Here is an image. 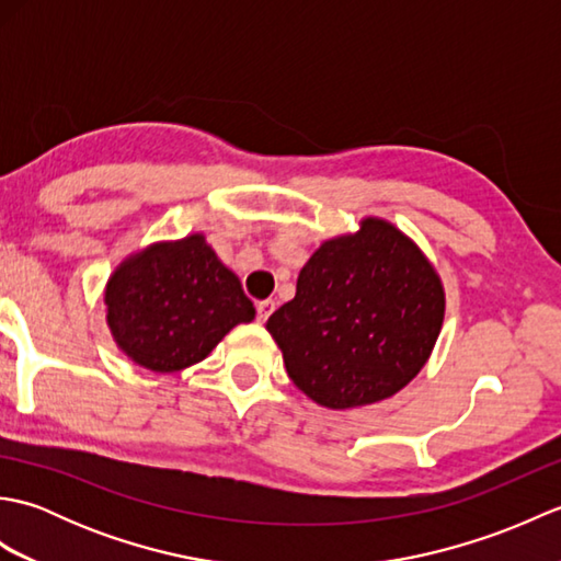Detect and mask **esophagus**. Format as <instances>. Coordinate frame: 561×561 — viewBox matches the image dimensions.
I'll return each mask as SVG.
<instances>
[{"instance_id": "esophagus-1", "label": "esophagus", "mask_w": 561, "mask_h": 561, "mask_svg": "<svg viewBox=\"0 0 561 561\" xmlns=\"http://www.w3.org/2000/svg\"><path fill=\"white\" fill-rule=\"evenodd\" d=\"M274 308H277V304H274L272 299L257 304V320H260V323H265V320L274 313Z\"/></svg>"}]
</instances>
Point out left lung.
I'll use <instances>...</instances> for the list:
<instances>
[{"instance_id":"1","label":"left lung","mask_w":561,"mask_h":561,"mask_svg":"<svg viewBox=\"0 0 561 561\" xmlns=\"http://www.w3.org/2000/svg\"><path fill=\"white\" fill-rule=\"evenodd\" d=\"M444 311V284L422 248L366 217L308 257L296 296L265 328L296 388L328 410H352L392 398L422 371Z\"/></svg>"}]
</instances>
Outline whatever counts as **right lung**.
Wrapping results in <instances>:
<instances>
[{
	"label": "right lung",
	"mask_w": 561,
	"mask_h": 561,
	"mask_svg": "<svg viewBox=\"0 0 561 561\" xmlns=\"http://www.w3.org/2000/svg\"><path fill=\"white\" fill-rule=\"evenodd\" d=\"M105 323L127 359L175 374L207 359L224 335L255 318L241 279L205 233L127 255L105 284Z\"/></svg>",
	"instance_id": "add662e5"
}]
</instances>
